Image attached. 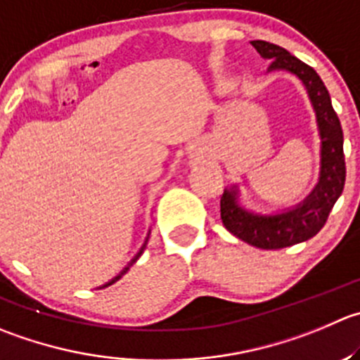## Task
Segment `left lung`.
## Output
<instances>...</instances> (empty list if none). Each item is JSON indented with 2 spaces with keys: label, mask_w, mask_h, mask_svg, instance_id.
<instances>
[{
  "label": "left lung",
  "mask_w": 360,
  "mask_h": 360,
  "mask_svg": "<svg viewBox=\"0 0 360 360\" xmlns=\"http://www.w3.org/2000/svg\"><path fill=\"white\" fill-rule=\"evenodd\" d=\"M262 58L269 59V70H287L295 73L308 89L309 100L316 112L320 139H322V162L320 179L315 190L302 204L281 214L260 216L246 211L237 204V190H225L219 200L221 221L225 229L251 246L262 250H280L311 239L322 230L345 188L347 167L343 155V130L338 114L330 103L329 91L319 73L309 65L292 56L287 49L264 40L251 41Z\"/></svg>",
  "instance_id": "left-lung-1"
}]
</instances>
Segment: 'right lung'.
<instances>
[{
  "label": "right lung",
  "mask_w": 360,
  "mask_h": 360,
  "mask_svg": "<svg viewBox=\"0 0 360 360\" xmlns=\"http://www.w3.org/2000/svg\"><path fill=\"white\" fill-rule=\"evenodd\" d=\"M144 248H146V244H144V246H142V250H141V251H139V253H137V255H135V258H134V260H131V262H130V264H128V267H124V269H123V271H121V273H120V274H117V276H116V278H112V280H110V281H109V283H105V285H103V287H100V288H105V287H110V285H112V283H116V281H117V280H121V278H123V274H127V271H128V269H130V267H131V265H134V264H135V262H137V258H139V257H141V255H142V251H144Z\"/></svg>",
  "instance_id": "right-lung-1"
}]
</instances>
